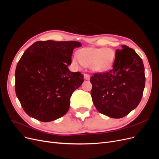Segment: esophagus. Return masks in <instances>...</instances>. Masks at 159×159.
Returning <instances> with one entry per match:
<instances>
[{
    "mask_svg": "<svg viewBox=\"0 0 159 159\" xmlns=\"http://www.w3.org/2000/svg\"><path fill=\"white\" fill-rule=\"evenodd\" d=\"M84 79L86 80H89L90 79V75L88 74H84Z\"/></svg>",
    "mask_w": 159,
    "mask_h": 159,
    "instance_id": "esophagus-1",
    "label": "esophagus"
}]
</instances>
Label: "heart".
Returning <instances> with one entry per match:
<instances>
[{
    "mask_svg": "<svg viewBox=\"0 0 159 159\" xmlns=\"http://www.w3.org/2000/svg\"><path fill=\"white\" fill-rule=\"evenodd\" d=\"M115 59L113 50L105 48H85L79 50L78 57L74 56L72 62L76 66H90L95 71L109 69Z\"/></svg>",
    "mask_w": 159,
    "mask_h": 159,
    "instance_id": "1",
    "label": "heart"
}]
</instances>
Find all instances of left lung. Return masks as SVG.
<instances>
[{
    "label": "left lung",
    "mask_w": 159,
    "mask_h": 159,
    "mask_svg": "<svg viewBox=\"0 0 159 159\" xmlns=\"http://www.w3.org/2000/svg\"><path fill=\"white\" fill-rule=\"evenodd\" d=\"M117 50L111 69L91 77V95L98 111L112 118H122L140 103L145 85L143 60L125 45Z\"/></svg>",
    "instance_id": "obj_1"
}]
</instances>
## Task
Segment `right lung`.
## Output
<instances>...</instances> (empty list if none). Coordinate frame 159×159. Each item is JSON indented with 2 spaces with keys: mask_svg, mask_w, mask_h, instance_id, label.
Returning <instances> with one entry per match:
<instances>
[{
  "mask_svg": "<svg viewBox=\"0 0 159 159\" xmlns=\"http://www.w3.org/2000/svg\"><path fill=\"white\" fill-rule=\"evenodd\" d=\"M76 41H38L25 52L15 71V91L24 111L38 121H54L68 112L74 91L84 82L81 72H71Z\"/></svg>",
  "mask_w": 159,
  "mask_h": 159,
  "instance_id": "obj_1",
  "label": "right lung"
}]
</instances>
